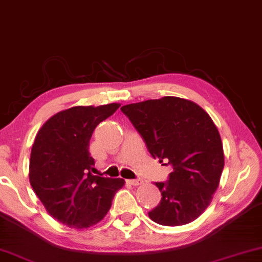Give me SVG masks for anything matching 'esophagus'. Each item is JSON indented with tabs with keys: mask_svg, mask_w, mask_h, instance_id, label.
Here are the masks:
<instances>
[{
	"mask_svg": "<svg viewBox=\"0 0 262 262\" xmlns=\"http://www.w3.org/2000/svg\"><path fill=\"white\" fill-rule=\"evenodd\" d=\"M127 183L131 185H139L143 183V180L142 178H137V180H127Z\"/></svg>",
	"mask_w": 262,
	"mask_h": 262,
	"instance_id": "obj_1",
	"label": "esophagus"
}]
</instances>
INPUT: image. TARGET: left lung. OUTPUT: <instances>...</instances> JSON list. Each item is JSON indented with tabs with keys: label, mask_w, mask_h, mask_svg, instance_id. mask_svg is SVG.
<instances>
[{
	"label": "left lung",
	"mask_w": 262,
	"mask_h": 262,
	"mask_svg": "<svg viewBox=\"0 0 262 262\" xmlns=\"http://www.w3.org/2000/svg\"><path fill=\"white\" fill-rule=\"evenodd\" d=\"M120 110L151 156L171 166L168 181L156 182L162 199L149 211L150 219L171 227L194 221L209 206L225 166L221 137L209 115L177 97L125 105Z\"/></svg>",
	"instance_id": "8db88e82"
}]
</instances>
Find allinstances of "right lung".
<instances>
[{"label": "right lung", "instance_id": "obj_1", "mask_svg": "<svg viewBox=\"0 0 262 262\" xmlns=\"http://www.w3.org/2000/svg\"><path fill=\"white\" fill-rule=\"evenodd\" d=\"M119 104L75 106L56 113L34 140L29 181L53 217L71 228H89L107 214L122 178L94 176L90 139Z\"/></svg>", "mask_w": 262, "mask_h": 262}]
</instances>
